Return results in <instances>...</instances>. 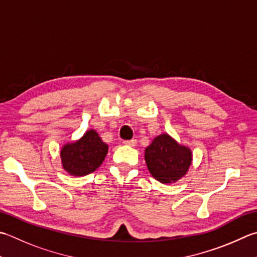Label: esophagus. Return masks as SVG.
<instances>
[{
    "mask_svg": "<svg viewBox=\"0 0 257 257\" xmlns=\"http://www.w3.org/2000/svg\"><path fill=\"white\" fill-rule=\"evenodd\" d=\"M123 144H124V145H127V146H130V147H135V146L137 145V140H136V139H132V140H124Z\"/></svg>",
    "mask_w": 257,
    "mask_h": 257,
    "instance_id": "obj_1",
    "label": "esophagus"
}]
</instances>
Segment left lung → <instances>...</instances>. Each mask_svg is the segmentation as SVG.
Segmentation results:
<instances>
[{
    "label": "left lung",
    "instance_id": "8db88e82",
    "mask_svg": "<svg viewBox=\"0 0 257 257\" xmlns=\"http://www.w3.org/2000/svg\"><path fill=\"white\" fill-rule=\"evenodd\" d=\"M145 160L155 179L166 185L174 184L187 174L193 153L168 134H162L145 149Z\"/></svg>",
    "mask_w": 257,
    "mask_h": 257
}]
</instances>
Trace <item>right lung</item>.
Returning a JSON list of instances; mask_svg holds the SVG:
<instances>
[{
	"instance_id": "obj_1",
	"label": "right lung",
	"mask_w": 257,
	"mask_h": 257,
	"mask_svg": "<svg viewBox=\"0 0 257 257\" xmlns=\"http://www.w3.org/2000/svg\"><path fill=\"white\" fill-rule=\"evenodd\" d=\"M107 154L108 145L102 142L94 129H90L80 139L65 144L60 157L65 172L74 177H81L100 167Z\"/></svg>"
}]
</instances>
